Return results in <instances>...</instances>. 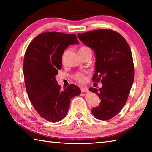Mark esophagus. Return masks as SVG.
<instances>
[{
  "label": "esophagus",
  "instance_id": "34e87169",
  "mask_svg": "<svg viewBox=\"0 0 152 152\" xmlns=\"http://www.w3.org/2000/svg\"><path fill=\"white\" fill-rule=\"evenodd\" d=\"M81 91L82 92H86L88 91V88L87 87H81Z\"/></svg>",
  "mask_w": 152,
  "mask_h": 152
}]
</instances>
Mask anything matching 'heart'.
<instances>
[{
    "mask_svg": "<svg viewBox=\"0 0 152 152\" xmlns=\"http://www.w3.org/2000/svg\"><path fill=\"white\" fill-rule=\"evenodd\" d=\"M86 52H91V49L88 48V46H82V47L80 48L79 49V53H86ZM74 78L76 80L78 81V82H83L85 79V76H84V74L80 73V72H78L76 73L74 75Z\"/></svg>",
    "mask_w": 152,
    "mask_h": 152,
    "instance_id": "heart-1",
    "label": "heart"
}]
</instances>
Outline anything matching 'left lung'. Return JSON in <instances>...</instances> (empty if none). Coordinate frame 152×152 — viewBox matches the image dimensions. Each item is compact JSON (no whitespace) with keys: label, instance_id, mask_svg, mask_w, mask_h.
<instances>
[{"label":"left lung","instance_id":"left-lung-1","mask_svg":"<svg viewBox=\"0 0 152 152\" xmlns=\"http://www.w3.org/2000/svg\"><path fill=\"white\" fill-rule=\"evenodd\" d=\"M78 36L95 52L96 61L92 80L102 84L99 90L89 88L101 99L99 106L92 109V114L100 120L112 119L125 104L134 80L129 45L121 35L110 29L90 31Z\"/></svg>","mask_w":152,"mask_h":152}]
</instances>
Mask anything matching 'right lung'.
Returning a JSON list of instances; mask_svg holds the SVG:
<instances>
[{"label":"right lung","mask_w":152,"mask_h":152,"mask_svg":"<svg viewBox=\"0 0 152 152\" xmlns=\"http://www.w3.org/2000/svg\"><path fill=\"white\" fill-rule=\"evenodd\" d=\"M78 43L75 34L45 32L35 37L25 51V88L33 107L48 121L56 123L64 119L71 99L81 93L75 84H70L61 91L56 79L62 66L64 50L70 45Z\"/></svg>","instance_id":"add662e5"}]
</instances>
